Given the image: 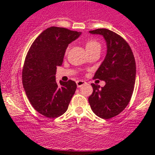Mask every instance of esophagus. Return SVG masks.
Listing matches in <instances>:
<instances>
[{
    "label": "esophagus",
    "mask_w": 155,
    "mask_h": 155,
    "mask_svg": "<svg viewBox=\"0 0 155 155\" xmlns=\"http://www.w3.org/2000/svg\"><path fill=\"white\" fill-rule=\"evenodd\" d=\"M76 83H77V86H78V87H82L84 84H86V82L84 81H77Z\"/></svg>",
    "instance_id": "obj_1"
}]
</instances>
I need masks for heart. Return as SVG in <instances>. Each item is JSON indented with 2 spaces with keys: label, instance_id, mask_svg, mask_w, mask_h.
Returning a JSON list of instances; mask_svg holds the SVG:
<instances>
[{
  "label": "heart",
  "instance_id": "1",
  "mask_svg": "<svg viewBox=\"0 0 155 155\" xmlns=\"http://www.w3.org/2000/svg\"><path fill=\"white\" fill-rule=\"evenodd\" d=\"M85 48L87 52L88 53V52L95 50L97 48H100V44L95 40L89 39V40H87V42H85Z\"/></svg>",
  "mask_w": 155,
  "mask_h": 155
}]
</instances>
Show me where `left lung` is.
I'll list each match as a JSON object with an SVG mask.
<instances>
[{
    "label": "left lung",
    "instance_id": "8db88e82",
    "mask_svg": "<svg viewBox=\"0 0 155 155\" xmlns=\"http://www.w3.org/2000/svg\"><path fill=\"white\" fill-rule=\"evenodd\" d=\"M102 35L106 42V55L94 78L104 81V87L91 84L88 98L91 110L102 119L113 118L128 105L136 79V63L130 47L120 35L106 28L89 31Z\"/></svg>",
    "mask_w": 155,
    "mask_h": 155
}]
</instances>
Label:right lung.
<instances>
[{"label":"right lung","mask_w":155,"mask_h":155,"mask_svg":"<svg viewBox=\"0 0 155 155\" xmlns=\"http://www.w3.org/2000/svg\"><path fill=\"white\" fill-rule=\"evenodd\" d=\"M81 31L50 27L31 44L25 61L22 84L32 107L48 118H57L68 110L77 88L74 81H56L57 66L62 65L68 45Z\"/></svg>","instance_id":"obj_1"}]
</instances>
